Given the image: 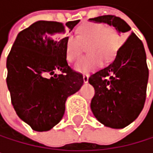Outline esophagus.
Here are the masks:
<instances>
[{
    "label": "esophagus",
    "instance_id": "esophagus-1",
    "mask_svg": "<svg viewBox=\"0 0 153 153\" xmlns=\"http://www.w3.org/2000/svg\"><path fill=\"white\" fill-rule=\"evenodd\" d=\"M88 77H89L88 74H83V81H84L85 83L88 81Z\"/></svg>",
    "mask_w": 153,
    "mask_h": 153
}]
</instances>
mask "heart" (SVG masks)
<instances>
[{
  "label": "heart",
  "instance_id": "b5f03b06",
  "mask_svg": "<svg viewBox=\"0 0 153 153\" xmlns=\"http://www.w3.org/2000/svg\"><path fill=\"white\" fill-rule=\"evenodd\" d=\"M120 37L111 26L102 23L87 22L77 29L76 37L68 36L65 39V57L69 62H74L80 56L84 47L87 54L75 65L79 73H90L97 69L102 62L111 61L117 53Z\"/></svg>",
  "mask_w": 153,
  "mask_h": 153
}]
</instances>
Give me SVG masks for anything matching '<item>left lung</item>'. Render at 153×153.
<instances>
[{
    "instance_id": "obj_1",
    "label": "left lung",
    "mask_w": 153,
    "mask_h": 153,
    "mask_svg": "<svg viewBox=\"0 0 153 153\" xmlns=\"http://www.w3.org/2000/svg\"><path fill=\"white\" fill-rule=\"evenodd\" d=\"M89 20L106 23L128 37L112 62L88 78L95 88L90 104L95 117L106 127L123 128L137 118L145 103L149 69L144 47L119 16H100Z\"/></svg>"
}]
</instances>
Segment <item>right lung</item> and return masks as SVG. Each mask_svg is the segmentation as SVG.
I'll use <instances>...</instances> for the list:
<instances>
[{
  "label": "right lung",
  "mask_w": 153,
  "mask_h": 153,
  "mask_svg": "<svg viewBox=\"0 0 153 153\" xmlns=\"http://www.w3.org/2000/svg\"><path fill=\"white\" fill-rule=\"evenodd\" d=\"M79 20L69 21L70 31ZM63 24L37 21L21 31L7 57V86L17 116L32 129L48 131L63 118L67 97L80 88L83 76L65 57ZM60 72L56 75L55 72Z\"/></svg>",
  "instance_id": "1"
}]
</instances>
